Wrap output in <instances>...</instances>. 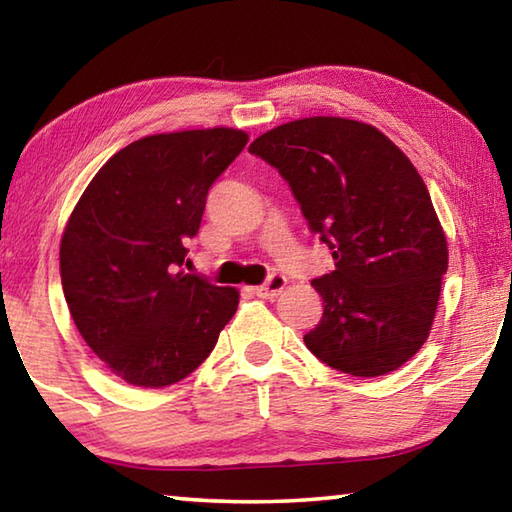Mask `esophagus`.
Listing matches in <instances>:
<instances>
[{"instance_id": "esophagus-1", "label": "esophagus", "mask_w": 512, "mask_h": 512, "mask_svg": "<svg viewBox=\"0 0 512 512\" xmlns=\"http://www.w3.org/2000/svg\"><path fill=\"white\" fill-rule=\"evenodd\" d=\"M284 289H287V277L280 275V273H273L264 284H259V287H255L253 293H257L259 298L271 300V298L280 296Z\"/></svg>"}]
</instances>
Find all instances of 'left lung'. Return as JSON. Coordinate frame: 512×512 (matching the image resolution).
I'll use <instances>...</instances> for the list:
<instances>
[{"instance_id":"8db88e82","label":"left lung","mask_w":512,"mask_h":512,"mask_svg":"<svg viewBox=\"0 0 512 512\" xmlns=\"http://www.w3.org/2000/svg\"><path fill=\"white\" fill-rule=\"evenodd\" d=\"M248 151L280 171L332 250L334 271L311 282L323 318L307 348L354 377L404 366L431 332L449 259L418 169L379 128L345 117L289 121Z\"/></svg>"}]
</instances>
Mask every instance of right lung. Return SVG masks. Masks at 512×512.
<instances>
[{
    "label": "right lung",
    "mask_w": 512,
    "mask_h": 512,
    "mask_svg": "<svg viewBox=\"0 0 512 512\" xmlns=\"http://www.w3.org/2000/svg\"><path fill=\"white\" fill-rule=\"evenodd\" d=\"M248 133L216 126L142 137L97 171L60 239L74 325L112 375L140 388L185 379L239 305L235 287L180 271L216 178Z\"/></svg>",
    "instance_id": "add662e5"
}]
</instances>
